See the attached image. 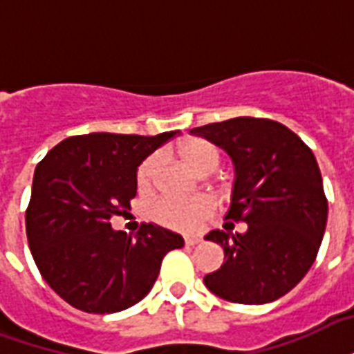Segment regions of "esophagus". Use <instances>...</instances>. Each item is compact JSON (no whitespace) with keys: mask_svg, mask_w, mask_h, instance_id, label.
<instances>
[{"mask_svg":"<svg viewBox=\"0 0 354 354\" xmlns=\"http://www.w3.org/2000/svg\"><path fill=\"white\" fill-rule=\"evenodd\" d=\"M183 241H185V245H187V247H195V245H198L202 239L201 237H185Z\"/></svg>","mask_w":354,"mask_h":354,"instance_id":"34e87169","label":"esophagus"}]
</instances>
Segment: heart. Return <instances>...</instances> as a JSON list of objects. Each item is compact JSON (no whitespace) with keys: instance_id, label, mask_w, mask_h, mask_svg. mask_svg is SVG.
<instances>
[{"instance_id":"b5f03b06","label":"heart","mask_w":354,"mask_h":354,"mask_svg":"<svg viewBox=\"0 0 354 354\" xmlns=\"http://www.w3.org/2000/svg\"><path fill=\"white\" fill-rule=\"evenodd\" d=\"M182 156L193 171L198 174H212L217 171L221 163L219 148L213 147L212 142L206 141H189L182 147ZM159 171V158L150 156L141 163L137 171V187L141 193L152 191L156 176ZM213 202L209 198L198 196V198H174V196H165L152 206L150 217L158 225L171 228L176 232H191L201 230L206 225V221L212 217Z\"/></svg>"}]
</instances>
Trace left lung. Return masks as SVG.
I'll list each match as a JSON object with an SVG mask.
<instances>
[{
  "label": "left lung",
  "mask_w": 354,
  "mask_h": 354,
  "mask_svg": "<svg viewBox=\"0 0 354 354\" xmlns=\"http://www.w3.org/2000/svg\"><path fill=\"white\" fill-rule=\"evenodd\" d=\"M191 133L232 158L236 180L225 219L247 223L243 234H232L234 223L207 234L225 250V263L204 284L230 303H273L308 273L325 234L328 204L314 153L269 118L237 117Z\"/></svg>",
  "instance_id": "8db88e82"
}]
</instances>
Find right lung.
<instances>
[{
  "label": "right lung",
  "mask_w": 354,
  "mask_h": 354,
  "mask_svg": "<svg viewBox=\"0 0 354 354\" xmlns=\"http://www.w3.org/2000/svg\"><path fill=\"white\" fill-rule=\"evenodd\" d=\"M178 131L87 133L61 141L35 169L26 212L29 249L42 279L87 314H115L152 290L163 256L183 237L158 225L137 236L111 219L137 195V169Z\"/></svg>",
  "instance_id": "obj_1"
}]
</instances>
